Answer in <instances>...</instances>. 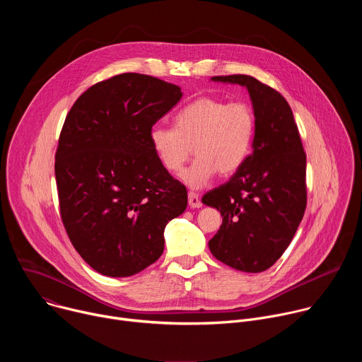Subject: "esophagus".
Returning a JSON list of instances; mask_svg holds the SVG:
<instances>
[{"instance_id": "1", "label": "esophagus", "mask_w": 362, "mask_h": 362, "mask_svg": "<svg viewBox=\"0 0 362 362\" xmlns=\"http://www.w3.org/2000/svg\"><path fill=\"white\" fill-rule=\"evenodd\" d=\"M189 206H190V208H200V206H202V202H200V197H199V194L196 193V192H189Z\"/></svg>"}]
</instances>
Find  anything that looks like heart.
Masks as SVG:
<instances>
[{
    "label": "heart",
    "mask_w": 362,
    "mask_h": 362,
    "mask_svg": "<svg viewBox=\"0 0 362 362\" xmlns=\"http://www.w3.org/2000/svg\"><path fill=\"white\" fill-rule=\"evenodd\" d=\"M255 133L256 117L247 103L204 95L175 115V127L153 126L150 144L170 173L179 172L194 150L197 158L180 177L199 189L218 172L223 176L238 172L250 156Z\"/></svg>",
    "instance_id": "heart-1"
}]
</instances>
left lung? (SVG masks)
I'll return each mask as SVG.
<instances>
[{
	"label": "left lung",
	"mask_w": 362,
	"mask_h": 362,
	"mask_svg": "<svg viewBox=\"0 0 362 362\" xmlns=\"http://www.w3.org/2000/svg\"><path fill=\"white\" fill-rule=\"evenodd\" d=\"M245 86L253 103V151L229 179L202 197L223 216L212 255L242 272H264L289 246L306 209V154L285 97L252 76H215Z\"/></svg>",
	"instance_id": "left-lung-1"
}]
</instances>
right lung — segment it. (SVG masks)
Returning a JSON list of instances; mask_svg holds the SVG:
<instances>
[{"mask_svg":"<svg viewBox=\"0 0 362 362\" xmlns=\"http://www.w3.org/2000/svg\"><path fill=\"white\" fill-rule=\"evenodd\" d=\"M182 98L177 86L124 73L87 88L70 109L56 151L64 229L97 272L130 276L156 262L186 187L159 162L150 130Z\"/></svg>","mask_w":362,"mask_h":362,"instance_id":"add662e5","label":"right lung"}]
</instances>
